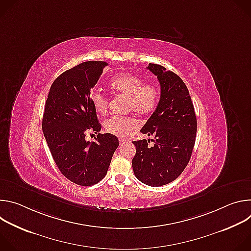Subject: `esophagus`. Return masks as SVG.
Here are the masks:
<instances>
[{"mask_svg": "<svg viewBox=\"0 0 251 251\" xmlns=\"http://www.w3.org/2000/svg\"><path fill=\"white\" fill-rule=\"evenodd\" d=\"M126 141H127V140H126L125 138H120V139H119V143H120V144H124V143H125Z\"/></svg>", "mask_w": 251, "mask_h": 251, "instance_id": "obj_1", "label": "esophagus"}]
</instances>
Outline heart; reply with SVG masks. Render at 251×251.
Here are the masks:
<instances>
[{"instance_id": "1", "label": "heart", "mask_w": 251, "mask_h": 251, "mask_svg": "<svg viewBox=\"0 0 251 251\" xmlns=\"http://www.w3.org/2000/svg\"><path fill=\"white\" fill-rule=\"evenodd\" d=\"M109 85L115 93L127 96L128 110H134L140 115L155 111L160 98V89L155 82H144L141 76L126 73L115 75ZM90 101L98 114L104 115L108 111V100L101 91H92ZM104 128L114 136L127 137L138 128V121L131 116H113L104 123Z\"/></svg>"}]
</instances>
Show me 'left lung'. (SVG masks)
I'll return each mask as SVG.
<instances>
[{"mask_svg": "<svg viewBox=\"0 0 251 251\" xmlns=\"http://www.w3.org/2000/svg\"><path fill=\"white\" fill-rule=\"evenodd\" d=\"M147 68L161 85L157 108L141 129L143 134L154 136V146H148L149 140L133 141L136 154L132 167L140 182L160 187L175 181L187 167L196 142L197 117L180 76L156 63Z\"/></svg>", "mask_w": 251, "mask_h": 251, "instance_id": "left-lung-1", "label": "left lung"}]
</instances>
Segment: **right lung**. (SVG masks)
<instances>
[{
	"instance_id": "right-lung-1",
	"label": "right lung",
	"mask_w": 251,
	"mask_h": 251,
	"mask_svg": "<svg viewBox=\"0 0 251 251\" xmlns=\"http://www.w3.org/2000/svg\"><path fill=\"white\" fill-rule=\"evenodd\" d=\"M107 64L85 61L64 71L51 84L45 106L43 131L51 156L65 177L83 187L106 176L119 146L109 133H99L95 142L85 140L87 131L101 130L90 93Z\"/></svg>"
}]
</instances>
